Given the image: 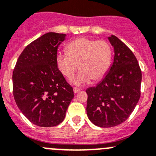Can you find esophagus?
Segmentation results:
<instances>
[{
    "mask_svg": "<svg viewBox=\"0 0 156 156\" xmlns=\"http://www.w3.org/2000/svg\"><path fill=\"white\" fill-rule=\"evenodd\" d=\"M73 91H74V93H75V94H76V93L79 92V91H81V89H80V88H76V87H75V88H73Z\"/></svg>",
    "mask_w": 156,
    "mask_h": 156,
    "instance_id": "obj_1",
    "label": "esophagus"
}]
</instances>
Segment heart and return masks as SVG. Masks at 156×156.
I'll use <instances>...</instances> for the list:
<instances>
[{
  "label": "heart",
  "mask_w": 156,
  "mask_h": 156,
  "mask_svg": "<svg viewBox=\"0 0 156 156\" xmlns=\"http://www.w3.org/2000/svg\"><path fill=\"white\" fill-rule=\"evenodd\" d=\"M65 49L66 53L57 55V66L69 80L79 68L81 72L75 80V85H85L91 79L100 81L107 74L111 64L112 48L105 41L80 37L69 42Z\"/></svg>",
  "instance_id": "b5f03b06"
}]
</instances>
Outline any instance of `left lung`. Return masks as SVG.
Listing matches in <instances>:
<instances>
[{
	"label": "left lung",
	"mask_w": 156,
	"mask_h": 156,
	"mask_svg": "<svg viewBox=\"0 0 156 156\" xmlns=\"http://www.w3.org/2000/svg\"><path fill=\"white\" fill-rule=\"evenodd\" d=\"M114 47L113 64L95 87L86 90L87 115L101 128L119 126L130 116L141 95L142 71L132 51L116 36L108 37Z\"/></svg>",
	"instance_id": "obj_1"
}]
</instances>
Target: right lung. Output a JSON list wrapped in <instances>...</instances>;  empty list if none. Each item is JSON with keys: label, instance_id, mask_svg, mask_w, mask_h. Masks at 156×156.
Returning a JSON list of instances; mask_svg holds the SVG:
<instances>
[{"label": "right lung", "instance_id": "right-lung-1", "mask_svg": "<svg viewBox=\"0 0 156 156\" xmlns=\"http://www.w3.org/2000/svg\"><path fill=\"white\" fill-rule=\"evenodd\" d=\"M66 34L49 32L29 44L13 71V94L18 108L31 123L53 127L65 119L73 88L56 63Z\"/></svg>", "mask_w": 156, "mask_h": 156}]
</instances>
